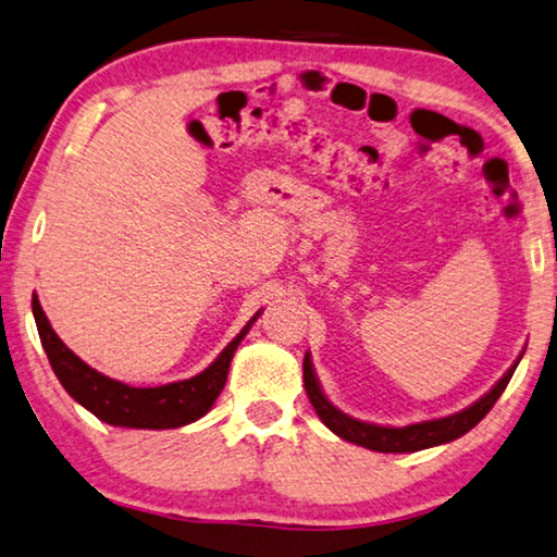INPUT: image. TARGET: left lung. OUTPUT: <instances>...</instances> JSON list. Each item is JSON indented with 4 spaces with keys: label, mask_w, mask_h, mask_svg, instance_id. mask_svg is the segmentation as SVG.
I'll list each match as a JSON object with an SVG mask.
<instances>
[{
    "label": "left lung",
    "mask_w": 557,
    "mask_h": 557,
    "mask_svg": "<svg viewBox=\"0 0 557 557\" xmlns=\"http://www.w3.org/2000/svg\"><path fill=\"white\" fill-rule=\"evenodd\" d=\"M521 358L523 355H518V360L510 364L506 375L500 377L496 385L479 399V403H473L471 407L461 409V412H457V414L430 419V422H419V424H407V426L368 424V422H360V419L343 414L341 409L327 403V397L323 395L308 352L304 358V385L308 392V399H311V405L315 409V414L321 417V422L333 434H338L341 440L364 446V449L382 451V454H409V451L430 449V446H436V444L454 442V440H459L461 434L473 430V426H476L481 419L491 412V407L496 405V399L500 397V392L506 389L510 377H513V370L518 368Z\"/></svg>",
    "instance_id": "left-lung-1"
}]
</instances>
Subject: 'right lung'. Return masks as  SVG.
Masks as SVG:
<instances>
[{"mask_svg":"<svg viewBox=\"0 0 557 557\" xmlns=\"http://www.w3.org/2000/svg\"><path fill=\"white\" fill-rule=\"evenodd\" d=\"M32 311L36 327H39L44 350H47V358L63 389L78 405H84L88 412H94L100 422L113 426H133V430H175V426H185L189 422H197L199 417H205L212 409L219 392L224 389L234 350L239 348L244 335L249 333L251 323L259 315H253L244 325V331L199 375L182 382H170V385L160 387H131L125 382L100 375L98 370L86 364L78 355H73L61 343L59 335L53 333L36 294L32 298Z\"/></svg>","mask_w":557,"mask_h":557,"instance_id":"right-lung-1","label":"right lung"}]
</instances>
